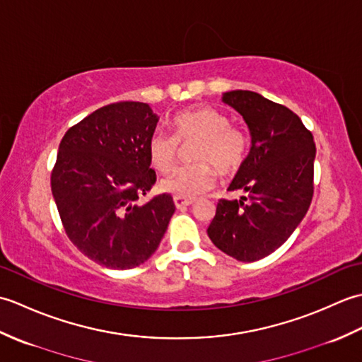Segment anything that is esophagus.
Returning a JSON list of instances; mask_svg holds the SVG:
<instances>
[{"instance_id":"obj_1","label":"esophagus","mask_w":362,"mask_h":362,"mask_svg":"<svg viewBox=\"0 0 362 362\" xmlns=\"http://www.w3.org/2000/svg\"><path fill=\"white\" fill-rule=\"evenodd\" d=\"M174 204L177 209H185V206L193 205L194 201H191V199H183V197H174Z\"/></svg>"}]
</instances>
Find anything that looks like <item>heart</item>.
Returning a JSON list of instances; mask_svg holds the SVG:
<instances>
[{"instance_id": "heart-1", "label": "heart", "mask_w": 362, "mask_h": 362, "mask_svg": "<svg viewBox=\"0 0 362 362\" xmlns=\"http://www.w3.org/2000/svg\"><path fill=\"white\" fill-rule=\"evenodd\" d=\"M174 135L156 132L149 140L148 152L152 166L161 173L171 169L177 160L179 143L197 140L193 158L201 160L194 165L174 169L160 182L165 193L175 197L193 199L214 185V169L222 175L235 173L241 166L247 152V136L241 129L230 124L224 112L210 105H197L171 121ZM211 164L209 165L208 163Z\"/></svg>"}]
</instances>
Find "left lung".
Wrapping results in <instances>:
<instances>
[{"label":"left lung","mask_w":362,"mask_h":362,"mask_svg":"<svg viewBox=\"0 0 362 362\" xmlns=\"http://www.w3.org/2000/svg\"><path fill=\"white\" fill-rule=\"evenodd\" d=\"M222 103L247 124L250 151L228 187L244 194L240 201L221 199L206 233L228 257L250 263L279 249L305 218L316 146L294 112L255 91H227Z\"/></svg>","instance_id":"left-lung-1"}]
</instances>
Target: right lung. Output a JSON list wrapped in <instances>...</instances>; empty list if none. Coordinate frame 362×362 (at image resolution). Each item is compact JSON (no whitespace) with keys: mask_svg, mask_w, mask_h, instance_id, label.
<instances>
[{"mask_svg":"<svg viewBox=\"0 0 362 362\" xmlns=\"http://www.w3.org/2000/svg\"><path fill=\"white\" fill-rule=\"evenodd\" d=\"M158 117L144 103L101 107L68 129L51 174L54 201L70 241L110 269H132L157 250L175 211L160 194L138 204L156 183L148 144Z\"/></svg>","mask_w":362,"mask_h":362,"instance_id":"right-lung-1","label":"right lung"}]
</instances>
